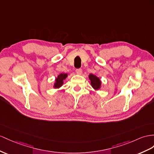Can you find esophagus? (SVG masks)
<instances>
[{
    "label": "esophagus",
    "mask_w": 154,
    "mask_h": 154,
    "mask_svg": "<svg viewBox=\"0 0 154 154\" xmlns=\"http://www.w3.org/2000/svg\"><path fill=\"white\" fill-rule=\"evenodd\" d=\"M82 69H81V68L77 69H76V73H77V74H78V75H81V74H82Z\"/></svg>",
    "instance_id": "34e87169"
}]
</instances>
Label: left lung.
I'll return each instance as SVG.
<instances>
[{
  "label": "left lung",
  "mask_w": 154,
  "mask_h": 154,
  "mask_svg": "<svg viewBox=\"0 0 154 154\" xmlns=\"http://www.w3.org/2000/svg\"><path fill=\"white\" fill-rule=\"evenodd\" d=\"M88 77L90 81H91L90 84H91L93 88L95 89L96 90H99L101 88V82L100 79V78H98L97 77L94 75L93 74H90Z\"/></svg>",
  "instance_id": "obj_1"
}]
</instances>
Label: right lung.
<instances>
[{
	"label": "right lung",
	"instance_id": "add662e5",
	"mask_svg": "<svg viewBox=\"0 0 154 154\" xmlns=\"http://www.w3.org/2000/svg\"><path fill=\"white\" fill-rule=\"evenodd\" d=\"M67 77H68V74L67 73H60V75H58L56 79H55L54 88H58L62 86L63 83H64V80L66 79Z\"/></svg>",
	"mask_w": 154,
	"mask_h": 154
}]
</instances>
